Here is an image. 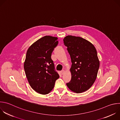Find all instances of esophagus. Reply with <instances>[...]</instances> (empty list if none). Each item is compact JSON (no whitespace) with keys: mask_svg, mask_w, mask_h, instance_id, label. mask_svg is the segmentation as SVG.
Returning a JSON list of instances; mask_svg holds the SVG:
<instances>
[{"mask_svg":"<svg viewBox=\"0 0 120 120\" xmlns=\"http://www.w3.org/2000/svg\"><path fill=\"white\" fill-rule=\"evenodd\" d=\"M61 74H62V75H63V74L64 73V72H65V71H64V70H62V71H61Z\"/></svg>","mask_w":120,"mask_h":120,"instance_id":"1","label":"esophagus"}]
</instances>
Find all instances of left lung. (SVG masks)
Listing matches in <instances>:
<instances>
[{
  "instance_id": "1",
  "label": "left lung",
  "mask_w": 120,
  "mask_h": 120,
  "mask_svg": "<svg viewBox=\"0 0 120 120\" xmlns=\"http://www.w3.org/2000/svg\"><path fill=\"white\" fill-rule=\"evenodd\" d=\"M63 41L72 63L71 79L66 85L74 92H83L92 86L97 78L99 61L96 49L90 42L79 37L68 35Z\"/></svg>"
}]
</instances>
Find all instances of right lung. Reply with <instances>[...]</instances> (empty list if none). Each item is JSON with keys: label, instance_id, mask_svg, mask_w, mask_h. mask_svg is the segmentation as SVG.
Here are the masks:
<instances>
[{"label": "right lung", "instance_id": "1", "mask_svg": "<svg viewBox=\"0 0 120 120\" xmlns=\"http://www.w3.org/2000/svg\"><path fill=\"white\" fill-rule=\"evenodd\" d=\"M57 39L56 37L45 36L32 44L26 53L24 69L28 82L33 90L42 95L53 90L59 78L51 57L58 45Z\"/></svg>", "mask_w": 120, "mask_h": 120}]
</instances>
